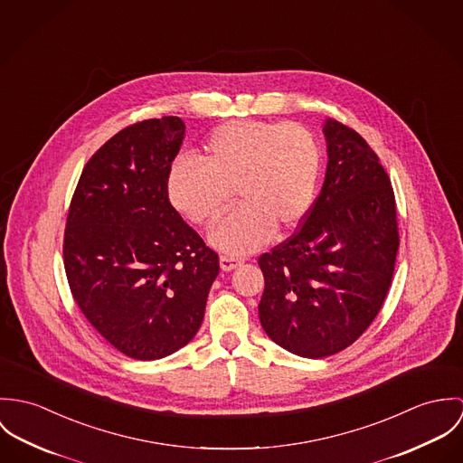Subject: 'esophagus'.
I'll list each match as a JSON object with an SVG mask.
<instances>
[{
  "instance_id": "esophagus-1",
  "label": "esophagus",
  "mask_w": 463,
  "mask_h": 463,
  "mask_svg": "<svg viewBox=\"0 0 463 463\" xmlns=\"http://www.w3.org/2000/svg\"><path fill=\"white\" fill-rule=\"evenodd\" d=\"M240 264H241V259H240V257L227 256V254L220 256V268H222L223 271H231V269L238 268Z\"/></svg>"
}]
</instances>
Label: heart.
<instances>
[{"instance_id": "1", "label": "heart", "mask_w": 463, "mask_h": 463, "mask_svg": "<svg viewBox=\"0 0 463 463\" xmlns=\"http://www.w3.org/2000/svg\"><path fill=\"white\" fill-rule=\"evenodd\" d=\"M203 151L204 165L188 157L172 165L168 197L192 223L211 227L236 192L240 204L211 232L220 250L252 252L275 231L291 232L307 218L323 155L306 126L232 120L207 137Z\"/></svg>"}]
</instances>
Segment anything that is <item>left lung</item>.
I'll use <instances>...</instances> for the list:
<instances>
[{
    "label": "left lung",
    "instance_id": "8db88e82",
    "mask_svg": "<svg viewBox=\"0 0 463 463\" xmlns=\"http://www.w3.org/2000/svg\"><path fill=\"white\" fill-rule=\"evenodd\" d=\"M328 165L298 231L259 257V319L284 350L323 359L354 345L391 288L400 247L387 170L359 133L325 122Z\"/></svg>",
    "mask_w": 463,
    "mask_h": 463
}]
</instances>
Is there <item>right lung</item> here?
I'll use <instances>...</instances> for the list:
<instances>
[{"label":"right lung","instance_id":"right-lung-1","mask_svg":"<svg viewBox=\"0 0 463 463\" xmlns=\"http://www.w3.org/2000/svg\"><path fill=\"white\" fill-rule=\"evenodd\" d=\"M179 117L131 124L87 161L74 190L63 266L74 302L120 354L163 359L204 319L218 254L168 199Z\"/></svg>","mask_w":463,"mask_h":463}]
</instances>
